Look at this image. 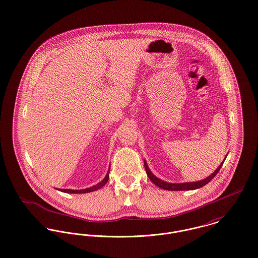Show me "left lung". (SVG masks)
I'll list each match as a JSON object with an SVG mask.
<instances>
[{"mask_svg":"<svg viewBox=\"0 0 258 258\" xmlns=\"http://www.w3.org/2000/svg\"><path fill=\"white\" fill-rule=\"evenodd\" d=\"M225 161V160H224ZM224 161L221 163V165L219 166L218 168L215 170V172L213 174H211L209 177H207L204 179H201L199 181H194V182H182V183H172V182H167V181H164L162 179L155 177L151 171L149 170L148 166H147V163L144 161V168H145V171H146V174L148 176V178H150V180L156 184L159 187L163 188V189H166V190H192V189H198L200 188L202 186H204L205 184H207L210 180H212V178H215V176L218 174Z\"/></svg>","mask_w":258,"mask_h":258,"instance_id":"left-lung-1","label":"left lung"}]
</instances>
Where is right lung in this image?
<instances>
[{
  "mask_svg": "<svg viewBox=\"0 0 258 258\" xmlns=\"http://www.w3.org/2000/svg\"><path fill=\"white\" fill-rule=\"evenodd\" d=\"M109 173H110V168H109V171H108V173H107L106 177L103 178V179H102L100 182H98L97 184H95V185H93V186H91V187H88V188H85V189H80V190H75V189H64V188H62V189H59V190L62 191V192H67V194H87V192L95 191V190L99 189L101 187H103V186L107 183V181H108V179H109Z\"/></svg>",
  "mask_w": 258,
  "mask_h": 258,
  "instance_id": "1",
  "label": "right lung"
}]
</instances>
